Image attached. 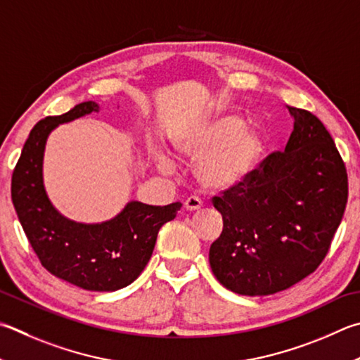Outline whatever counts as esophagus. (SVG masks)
<instances>
[{"label":"esophagus","mask_w":360,"mask_h":360,"mask_svg":"<svg viewBox=\"0 0 360 360\" xmlns=\"http://www.w3.org/2000/svg\"><path fill=\"white\" fill-rule=\"evenodd\" d=\"M201 206H202V202H201V200L198 197H188L184 201V207L187 209V211H191V212L198 211V209H201Z\"/></svg>","instance_id":"obj_1"}]
</instances>
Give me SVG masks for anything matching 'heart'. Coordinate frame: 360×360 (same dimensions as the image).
Masks as SVG:
<instances>
[{"label":"heart","mask_w":360,"mask_h":360,"mask_svg":"<svg viewBox=\"0 0 360 360\" xmlns=\"http://www.w3.org/2000/svg\"><path fill=\"white\" fill-rule=\"evenodd\" d=\"M176 148L188 158H201L197 176L209 188H233L250 178L263 155V140L236 115H217L188 130L176 141ZM154 162L160 172L169 173L173 162L155 151Z\"/></svg>","instance_id":"heart-1"}]
</instances>
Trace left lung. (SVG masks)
Masks as SVG:
<instances>
[{
	"mask_svg": "<svg viewBox=\"0 0 360 360\" xmlns=\"http://www.w3.org/2000/svg\"><path fill=\"white\" fill-rule=\"evenodd\" d=\"M294 129L244 184L212 205L224 230L209 248L215 278L233 292L267 296L316 271L343 219L348 174L324 124L288 107Z\"/></svg>",
	"mask_w": 360,
	"mask_h": 360,
	"instance_id": "left-lung-1",
	"label": "left lung"
}]
</instances>
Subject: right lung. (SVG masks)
Instances as JSON below:
<instances>
[{"instance_id":"add662e5","label":"right lung","mask_w":360,"mask_h":360,"mask_svg":"<svg viewBox=\"0 0 360 360\" xmlns=\"http://www.w3.org/2000/svg\"><path fill=\"white\" fill-rule=\"evenodd\" d=\"M99 112L96 102L39 121L12 173V202L32 250L55 277L88 291H116L136 280L151 258L158 233L181 202L151 206L130 201L102 224H80L56 211L44 187L42 163L50 132L63 122Z\"/></svg>"}]
</instances>
